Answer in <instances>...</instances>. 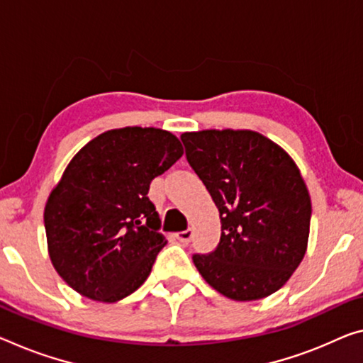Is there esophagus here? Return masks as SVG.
Listing matches in <instances>:
<instances>
[{
    "label": "esophagus",
    "mask_w": 363,
    "mask_h": 363,
    "mask_svg": "<svg viewBox=\"0 0 363 363\" xmlns=\"http://www.w3.org/2000/svg\"><path fill=\"white\" fill-rule=\"evenodd\" d=\"M175 237H177V240L178 242H182V243H189L191 242V238H193V230L191 228H188V230H183V232H178V233H175Z\"/></svg>",
    "instance_id": "esophagus-1"
}]
</instances>
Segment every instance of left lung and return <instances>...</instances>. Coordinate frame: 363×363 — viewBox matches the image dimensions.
Segmentation results:
<instances>
[{
  "mask_svg": "<svg viewBox=\"0 0 363 363\" xmlns=\"http://www.w3.org/2000/svg\"><path fill=\"white\" fill-rule=\"evenodd\" d=\"M186 159L220 214V242L193 263L206 282L237 302L286 284L306 253L311 199L297 164L252 130L183 133Z\"/></svg>",
  "mask_w": 363,
  "mask_h": 363,
  "instance_id": "1",
  "label": "left lung"
}]
</instances>
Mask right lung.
<instances>
[{
    "instance_id": "right-lung-1",
    "label": "right lung",
    "mask_w": 363,
    "mask_h": 363,
    "mask_svg": "<svg viewBox=\"0 0 363 363\" xmlns=\"http://www.w3.org/2000/svg\"><path fill=\"white\" fill-rule=\"evenodd\" d=\"M182 155L170 131L126 126L71 159L43 211L50 259L71 289L113 303L143 286L167 245L149 185Z\"/></svg>"
}]
</instances>
